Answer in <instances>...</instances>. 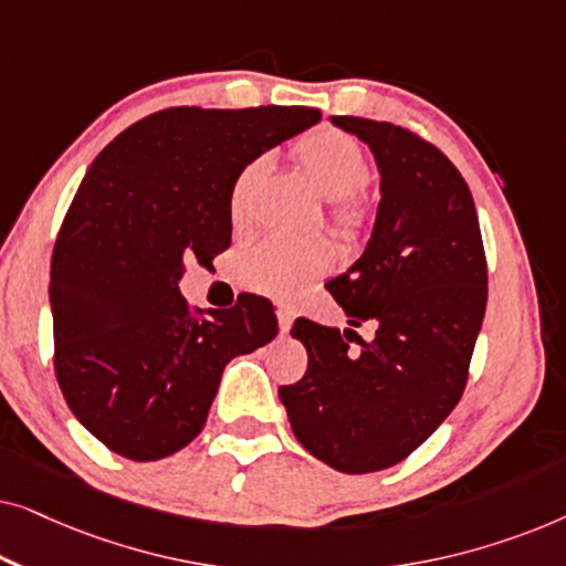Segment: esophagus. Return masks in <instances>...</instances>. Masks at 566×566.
<instances>
[{
    "instance_id": "1",
    "label": "esophagus",
    "mask_w": 566,
    "mask_h": 566,
    "mask_svg": "<svg viewBox=\"0 0 566 566\" xmlns=\"http://www.w3.org/2000/svg\"><path fill=\"white\" fill-rule=\"evenodd\" d=\"M293 316H296V312H293L291 306H285V304H277V324H281V332L285 335V332L291 329V324H293Z\"/></svg>"
}]
</instances>
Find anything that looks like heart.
Returning <instances> with one entry per match:
<instances>
[{"instance_id": "b5f03b06", "label": "heart", "mask_w": 566, "mask_h": 566, "mask_svg": "<svg viewBox=\"0 0 566 566\" xmlns=\"http://www.w3.org/2000/svg\"><path fill=\"white\" fill-rule=\"evenodd\" d=\"M296 159L312 177L316 190L332 198L329 221L339 237L358 239L374 221V200L363 190L368 180V157L360 144L343 130L319 128L296 144ZM262 159L239 169L231 185L229 211L239 221L247 211V200L258 180ZM335 252L327 239H289L268 237L242 258V275L247 285L265 293H293L322 275L332 265Z\"/></svg>"}]
</instances>
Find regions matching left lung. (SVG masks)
<instances>
[{"mask_svg":"<svg viewBox=\"0 0 566 566\" xmlns=\"http://www.w3.org/2000/svg\"><path fill=\"white\" fill-rule=\"evenodd\" d=\"M381 169V203L363 258L335 281L353 327L296 319L306 345L301 381L281 386L293 436L345 471L389 469L417 451L453 412L486 308V258L474 198L436 144L386 120L337 115Z\"/></svg>","mask_w":566,"mask_h":566,"instance_id":"8db88e82","label":"left lung"}]
</instances>
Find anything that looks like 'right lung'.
I'll return each instance as SVG.
<instances>
[{
    "instance_id": "right-lung-1",
    "label": "right lung",
    "mask_w": 566,
    "mask_h": 566,
    "mask_svg": "<svg viewBox=\"0 0 566 566\" xmlns=\"http://www.w3.org/2000/svg\"><path fill=\"white\" fill-rule=\"evenodd\" d=\"M322 118L316 107H167L99 151L51 258L53 370L76 420L130 461L203 430L231 358L277 335L273 304H188L177 281L231 244L239 169Z\"/></svg>"
}]
</instances>
